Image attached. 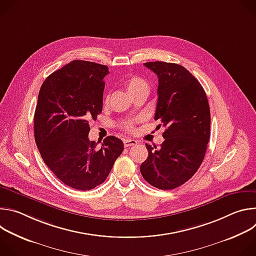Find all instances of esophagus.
<instances>
[{"instance_id": "obj_1", "label": "esophagus", "mask_w": 256, "mask_h": 256, "mask_svg": "<svg viewBox=\"0 0 256 256\" xmlns=\"http://www.w3.org/2000/svg\"><path fill=\"white\" fill-rule=\"evenodd\" d=\"M138 144V142H136V140H132V138H126V140H124V144L126 148L130 147V146H134V144Z\"/></svg>"}]
</instances>
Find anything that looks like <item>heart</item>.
Wrapping results in <instances>:
<instances>
[{"mask_svg":"<svg viewBox=\"0 0 256 256\" xmlns=\"http://www.w3.org/2000/svg\"><path fill=\"white\" fill-rule=\"evenodd\" d=\"M124 86L128 92V94L132 97L134 95L142 92V91H148L149 90V86L144 79L138 77V76H132L130 78H128L124 83ZM105 101H107V98L105 99ZM122 128L126 130H130L132 132L134 130V122H126L122 124Z\"/></svg>","mask_w":256,"mask_h":256,"instance_id":"heart-1","label":"heart"}]
</instances>
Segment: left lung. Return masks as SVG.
<instances>
[{
  "label": "left lung",
  "instance_id": "1",
  "mask_svg": "<svg viewBox=\"0 0 256 256\" xmlns=\"http://www.w3.org/2000/svg\"><path fill=\"white\" fill-rule=\"evenodd\" d=\"M144 66L158 76L155 120L166 128L159 149L146 144L149 156L140 170L154 188L174 190L194 175L204 158L210 140V106L202 86L184 66L149 62Z\"/></svg>",
  "mask_w": 256,
  "mask_h": 256
}]
</instances>
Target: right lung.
<instances>
[{"label":"right lung","instance_id":"obj_1","mask_svg":"<svg viewBox=\"0 0 256 256\" xmlns=\"http://www.w3.org/2000/svg\"><path fill=\"white\" fill-rule=\"evenodd\" d=\"M108 66L72 60L50 74L40 90L34 114V138L52 172L72 188L89 190L103 184L124 151L116 136L102 147L88 138L89 120L102 112Z\"/></svg>","mask_w":256,"mask_h":256}]
</instances>
